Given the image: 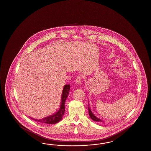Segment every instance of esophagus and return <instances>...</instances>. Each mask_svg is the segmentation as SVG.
Segmentation results:
<instances>
[{
    "label": "esophagus",
    "mask_w": 151,
    "mask_h": 151,
    "mask_svg": "<svg viewBox=\"0 0 151 151\" xmlns=\"http://www.w3.org/2000/svg\"><path fill=\"white\" fill-rule=\"evenodd\" d=\"M75 81H76V83L77 84H78V85L81 84V78L80 76H78V77L76 78Z\"/></svg>",
    "instance_id": "34e87169"
}]
</instances>
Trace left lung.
Returning <instances> with one entry per match:
<instances>
[{
	"label": "left lung",
	"mask_w": 151,
	"mask_h": 151,
	"mask_svg": "<svg viewBox=\"0 0 151 151\" xmlns=\"http://www.w3.org/2000/svg\"><path fill=\"white\" fill-rule=\"evenodd\" d=\"M88 104H89V103H88ZM89 105H88V112H89V115L90 116L91 118L93 121H95V122H104V121H102V119H100V118H97L96 116H95V115H94L93 113H92V110H91V108H90V107H89Z\"/></svg>",
	"instance_id": "obj_1"
}]
</instances>
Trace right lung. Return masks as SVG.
<instances>
[{"instance_id":"right-lung-1","label":"right lung","mask_w":151,"mask_h":151,"mask_svg":"<svg viewBox=\"0 0 151 151\" xmlns=\"http://www.w3.org/2000/svg\"><path fill=\"white\" fill-rule=\"evenodd\" d=\"M70 89V85L67 84L65 85L62 93V97H61V102H60V108L57 111L54 113L52 115L46 116L42 119H37L31 118V119L36 121L37 122L41 123V124H55L59 122H60L63 118V116L65 113V102L67 97H68L69 94V91Z\"/></svg>"}]
</instances>
